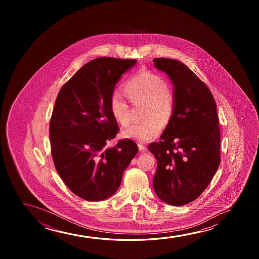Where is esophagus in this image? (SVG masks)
<instances>
[{"mask_svg": "<svg viewBox=\"0 0 259 259\" xmlns=\"http://www.w3.org/2000/svg\"><path fill=\"white\" fill-rule=\"evenodd\" d=\"M138 148L140 151H144V150H146V146L144 145V144H142V143H139Z\"/></svg>", "mask_w": 259, "mask_h": 259, "instance_id": "esophagus-1", "label": "esophagus"}]
</instances>
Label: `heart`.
<instances>
[{"mask_svg":"<svg viewBox=\"0 0 259 259\" xmlns=\"http://www.w3.org/2000/svg\"><path fill=\"white\" fill-rule=\"evenodd\" d=\"M123 91L133 104H145L144 122L133 124L125 128L122 135L124 138L139 142L152 141L159 135L161 124H166L172 116L175 96L170 85L164 83L160 75L149 71H141L125 83ZM110 110L114 120L121 125L129 123L128 106L119 95L113 94Z\"/></svg>","mask_w":259,"mask_h":259,"instance_id":"b5f03b06","label":"heart"}]
</instances>
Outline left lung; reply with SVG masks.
Instances as JSON below:
<instances>
[{
  "label": "left lung",
  "mask_w": 259,
  "mask_h": 259,
  "mask_svg": "<svg viewBox=\"0 0 259 259\" xmlns=\"http://www.w3.org/2000/svg\"><path fill=\"white\" fill-rule=\"evenodd\" d=\"M154 66L174 85L172 116L149 150L157 162L153 187L170 205L195 201L205 190L220 163L217 107L208 87L180 61L155 58Z\"/></svg>",
  "instance_id": "8db88e82"
}]
</instances>
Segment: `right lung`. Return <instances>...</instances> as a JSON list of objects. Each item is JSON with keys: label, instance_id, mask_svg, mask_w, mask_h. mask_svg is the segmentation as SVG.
Wrapping results in <instances>:
<instances>
[{"label": "right lung", "instance_id": "obj_1", "mask_svg": "<svg viewBox=\"0 0 259 259\" xmlns=\"http://www.w3.org/2000/svg\"><path fill=\"white\" fill-rule=\"evenodd\" d=\"M136 62L113 57L90 61L62 87L56 100L50 123L54 164L70 190L87 201L113 195L138 152L129 139L106 146L118 132L110 98Z\"/></svg>", "mask_w": 259, "mask_h": 259}]
</instances>
